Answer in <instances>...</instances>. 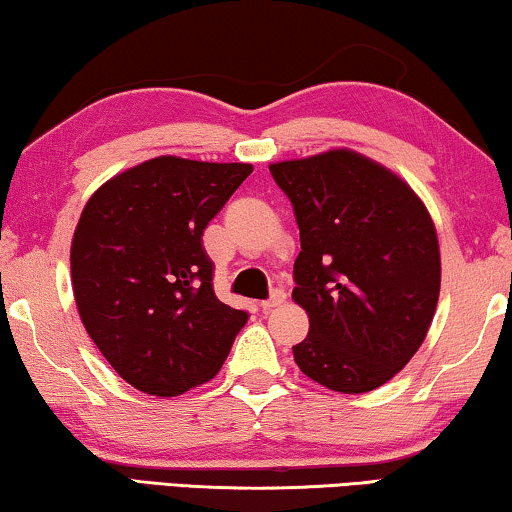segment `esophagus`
I'll return each mask as SVG.
<instances>
[{
    "label": "esophagus",
    "mask_w": 512,
    "mask_h": 512,
    "mask_svg": "<svg viewBox=\"0 0 512 512\" xmlns=\"http://www.w3.org/2000/svg\"><path fill=\"white\" fill-rule=\"evenodd\" d=\"M284 300H286V293L281 291V288H274L270 298L265 300V302H261V307H263V311H268V309H272V307H279Z\"/></svg>",
    "instance_id": "obj_1"
}]
</instances>
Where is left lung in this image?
Segmentation results:
<instances>
[{
  "label": "left lung",
  "instance_id": "8db88e82",
  "mask_svg": "<svg viewBox=\"0 0 512 512\" xmlns=\"http://www.w3.org/2000/svg\"><path fill=\"white\" fill-rule=\"evenodd\" d=\"M293 205L302 251L293 300L309 314L295 365L325 388L360 395L402 372L432 323L439 240L409 184L351 150L272 164Z\"/></svg>",
  "mask_w": 512,
  "mask_h": 512
}]
</instances>
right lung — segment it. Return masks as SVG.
<instances>
[{
    "label": "right lung",
    "instance_id": "add662e5",
    "mask_svg": "<svg viewBox=\"0 0 512 512\" xmlns=\"http://www.w3.org/2000/svg\"><path fill=\"white\" fill-rule=\"evenodd\" d=\"M249 164L157 157L87 201L71 281L87 335L136 390L175 397L210 381L249 314L214 295L203 233Z\"/></svg>",
    "mask_w": 512,
    "mask_h": 512
}]
</instances>
